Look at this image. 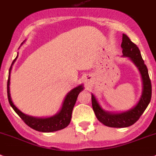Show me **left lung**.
<instances>
[{"label": "left lung", "mask_w": 156, "mask_h": 156, "mask_svg": "<svg viewBox=\"0 0 156 156\" xmlns=\"http://www.w3.org/2000/svg\"><path fill=\"white\" fill-rule=\"evenodd\" d=\"M122 54L125 57H129L138 68L143 80V93L136 106L126 112L119 114H111L106 112L101 108L95 97L91 94L92 108L97 119L103 125L109 127L125 128L133 125L137 122L144 110L148 106L151 98V83L146 65L140 54L139 48L132 42L130 38L123 34L122 36Z\"/></svg>", "instance_id": "1"}]
</instances>
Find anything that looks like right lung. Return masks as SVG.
I'll use <instances>...</instances> for the list:
<instances>
[{"label": "right lung", "mask_w": 156, "mask_h": 156, "mask_svg": "<svg viewBox=\"0 0 156 156\" xmlns=\"http://www.w3.org/2000/svg\"><path fill=\"white\" fill-rule=\"evenodd\" d=\"M18 57V55H17ZM17 57L15 58L12 62V65L14 64L15 61L16 60ZM12 65L9 69V76L8 79L7 83V93L8 98H9V104L11 105L15 112L20 117L21 119L27 124L29 127H30L33 129L36 130L38 132H42V133H50V132H55L58 130H61L62 129H65L67 127L70 123L72 118V113H73V107L76 103V101L77 99L78 94L83 89L82 85H80L78 87L73 88L69 94L66 95L64 101L63 106L62 107V110L58 114L54 116L50 117V118H33V117L26 115L23 113H22L19 109L16 108V106L13 104L12 101L11 99L10 93H9V83H10V70L12 69Z\"/></svg>", "instance_id": "obj_1"}]
</instances>
